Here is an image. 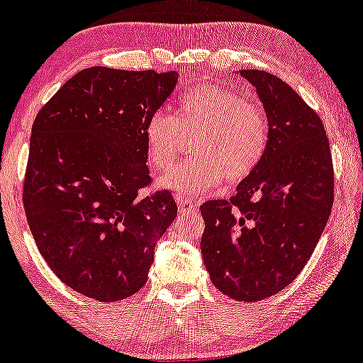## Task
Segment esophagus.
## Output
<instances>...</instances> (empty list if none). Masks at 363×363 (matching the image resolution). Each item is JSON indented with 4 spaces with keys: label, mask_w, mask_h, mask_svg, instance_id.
<instances>
[{
    "label": "esophagus",
    "mask_w": 363,
    "mask_h": 363,
    "mask_svg": "<svg viewBox=\"0 0 363 363\" xmlns=\"http://www.w3.org/2000/svg\"><path fill=\"white\" fill-rule=\"evenodd\" d=\"M177 206L181 212H188V210L196 208V201L188 200V198H184V196H177Z\"/></svg>",
    "instance_id": "34e87169"
}]
</instances>
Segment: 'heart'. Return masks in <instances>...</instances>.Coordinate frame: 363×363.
<instances>
[{
	"mask_svg": "<svg viewBox=\"0 0 363 363\" xmlns=\"http://www.w3.org/2000/svg\"><path fill=\"white\" fill-rule=\"evenodd\" d=\"M184 134L198 133L191 146L193 158L163 174L158 186L179 196H193L217 188L222 181L241 182L264 160L269 148V121L253 103L234 91L200 84L175 105L174 117L157 111L145 125L150 165L165 170L181 148Z\"/></svg>",
	"mask_w": 363,
	"mask_h": 363,
	"instance_id": "obj_1",
	"label": "heart"
}]
</instances>
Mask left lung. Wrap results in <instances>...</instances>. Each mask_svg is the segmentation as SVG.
<instances>
[{
    "instance_id": "obj_1",
    "label": "left lung",
    "mask_w": 363,
    "mask_h": 363,
    "mask_svg": "<svg viewBox=\"0 0 363 363\" xmlns=\"http://www.w3.org/2000/svg\"><path fill=\"white\" fill-rule=\"evenodd\" d=\"M240 74L264 105L269 148L236 196L201 205V255L215 288L248 303L284 289L306 265L333 210L334 177L315 111L269 72Z\"/></svg>"
}]
</instances>
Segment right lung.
<instances>
[{
	"instance_id": "1",
	"label": "right lung",
	"mask_w": 363,
	"mask_h": 363,
	"mask_svg": "<svg viewBox=\"0 0 363 363\" xmlns=\"http://www.w3.org/2000/svg\"><path fill=\"white\" fill-rule=\"evenodd\" d=\"M177 72L89 67L35 117L23 206L39 253L74 291L98 301L133 296L177 205L150 184L145 125L172 96Z\"/></svg>"
}]
</instances>
